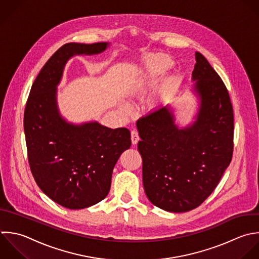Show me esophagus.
Wrapping results in <instances>:
<instances>
[{
    "label": "esophagus",
    "mask_w": 259,
    "mask_h": 259,
    "mask_svg": "<svg viewBox=\"0 0 259 259\" xmlns=\"http://www.w3.org/2000/svg\"><path fill=\"white\" fill-rule=\"evenodd\" d=\"M131 141H132L133 145L137 144L138 141H139V135H138V132L136 130L131 131Z\"/></svg>",
    "instance_id": "1"
}]
</instances>
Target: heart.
<instances>
[{
    "label": "heart",
    "instance_id": "heart-1",
    "mask_svg": "<svg viewBox=\"0 0 259 259\" xmlns=\"http://www.w3.org/2000/svg\"><path fill=\"white\" fill-rule=\"evenodd\" d=\"M169 67V58L164 55H154L146 59L142 71L146 79L152 81L155 80L158 76L163 74ZM121 109L123 112L128 111L126 105H122Z\"/></svg>",
    "mask_w": 259,
    "mask_h": 259
}]
</instances>
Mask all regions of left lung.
<instances>
[{"label": "left lung", "mask_w": 259, "mask_h": 259, "mask_svg": "<svg viewBox=\"0 0 259 259\" xmlns=\"http://www.w3.org/2000/svg\"><path fill=\"white\" fill-rule=\"evenodd\" d=\"M192 79L200 99L196 121L179 128L168 106L138 119L143 187L156 207L184 213L216 189L233 154L234 116L229 93L206 57L196 52Z\"/></svg>", "instance_id": "8db88e82"}]
</instances>
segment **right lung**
<instances>
[{"label": "right lung", "instance_id": "add662e5", "mask_svg": "<svg viewBox=\"0 0 259 259\" xmlns=\"http://www.w3.org/2000/svg\"><path fill=\"white\" fill-rule=\"evenodd\" d=\"M109 43H66L44 64L34 80L24 112V131L31 172L41 191L58 205L91 207L109 194L113 168L131 146L127 128L98 122L67 123L59 114L56 87L67 60L98 54Z\"/></svg>", "mask_w": 259, "mask_h": 259}]
</instances>
